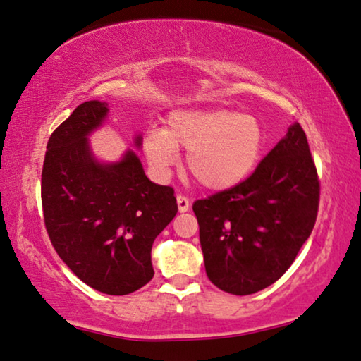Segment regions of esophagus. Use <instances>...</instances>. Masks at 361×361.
I'll list each match as a JSON object with an SVG mask.
<instances>
[{"label": "esophagus", "instance_id": "34e87169", "mask_svg": "<svg viewBox=\"0 0 361 361\" xmlns=\"http://www.w3.org/2000/svg\"><path fill=\"white\" fill-rule=\"evenodd\" d=\"M176 204H178V210L181 213L188 212L189 207H191V202H189V199L185 197V195H176Z\"/></svg>", "mask_w": 361, "mask_h": 361}]
</instances>
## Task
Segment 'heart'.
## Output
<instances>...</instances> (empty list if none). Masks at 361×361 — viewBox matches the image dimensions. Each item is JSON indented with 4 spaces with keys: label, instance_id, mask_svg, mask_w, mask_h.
Listing matches in <instances>:
<instances>
[{
    "label": "heart",
    "instance_id": "b5f03b06",
    "mask_svg": "<svg viewBox=\"0 0 361 361\" xmlns=\"http://www.w3.org/2000/svg\"><path fill=\"white\" fill-rule=\"evenodd\" d=\"M264 133L252 114L228 108L175 109L166 129H151L143 151L151 167L167 173L186 149V169L200 186L224 191L247 178L261 156Z\"/></svg>",
    "mask_w": 361,
    "mask_h": 361
}]
</instances>
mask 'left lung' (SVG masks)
<instances>
[{
  "label": "left lung",
  "instance_id": "left-lung-1",
  "mask_svg": "<svg viewBox=\"0 0 361 361\" xmlns=\"http://www.w3.org/2000/svg\"><path fill=\"white\" fill-rule=\"evenodd\" d=\"M319 199L307 138L295 122L245 181L194 202L210 282L237 296L277 282L309 239Z\"/></svg>",
  "mask_w": 361,
  "mask_h": 361
}]
</instances>
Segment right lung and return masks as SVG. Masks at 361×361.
<instances>
[{
    "instance_id": "right-lung-1",
    "label": "right lung",
    "mask_w": 361,
    "mask_h": 361,
    "mask_svg": "<svg viewBox=\"0 0 361 361\" xmlns=\"http://www.w3.org/2000/svg\"><path fill=\"white\" fill-rule=\"evenodd\" d=\"M106 114L108 103L84 102L54 130L41 200L49 239L65 264L94 290L122 296L154 276L152 242L178 205L172 188L148 180L132 149L118 162L97 161L87 137Z\"/></svg>"
}]
</instances>
